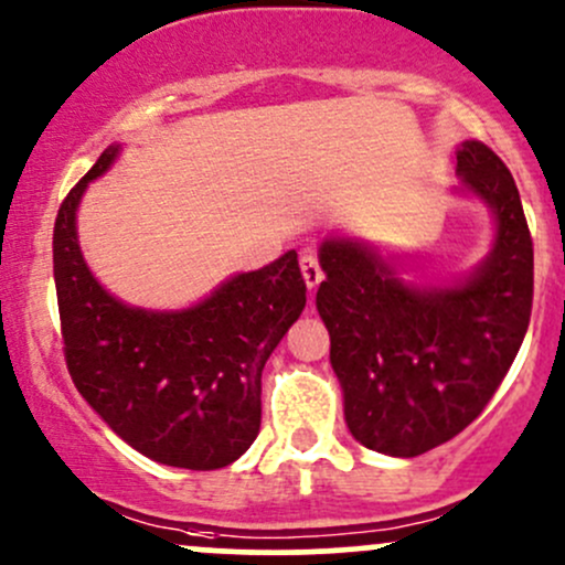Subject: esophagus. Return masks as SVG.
<instances>
[{
	"label": "esophagus",
	"mask_w": 565,
	"mask_h": 565,
	"mask_svg": "<svg viewBox=\"0 0 565 565\" xmlns=\"http://www.w3.org/2000/svg\"><path fill=\"white\" fill-rule=\"evenodd\" d=\"M299 264H301V275H305L307 288H309V290L318 288L320 280H323V266H320L318 256H315L312 250H305V253H301Z\"/></svg>",
	"instance_id": "obj_1"
}]
</instances>
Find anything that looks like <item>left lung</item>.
<instances>
[{
	"instance_id": "1",
	"label": "left lung",
	"mask_w": 565,
	"mask_h": 565,
	"mask_svg": "<svg viewBox=\"0 0 565 565\" xmlns=\"http://www.w3.org/2000/svg\"><path fill=\"white\" fill-rule=\"evenodd\" d=\"M458 174L499 223L493 253L466 282L412 288L358 242L320 247L318 312L344 420L363 447L396 458L434 450L482 415L531 320L533 239L514 178L479 139L460 145Z\"/></svg>"
}]
</instances>
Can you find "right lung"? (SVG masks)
I'll use <instances>...</instances> for the list:
<instances>
[{
    "instance_id": "1",
    "label": "right lung",
    "mask_w": 565,
    "mask_h": 565,
    "mask_svg": "<svg viewBox=\"0 0 565 565\" xmlns=\"http://www.w3.org/2000/svg\"><path fill=\"white\" fill-rule=\"evenodd\" d=\"M107 148L62 202L53 277L64 361L81 396L137 452L191 471L234 463L260 428V372L307 305L299 256L236 275L183 312H145L113 299L81 256L75 210L110 167Z\"/></svg>"
}]
</instances>
